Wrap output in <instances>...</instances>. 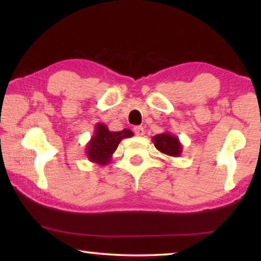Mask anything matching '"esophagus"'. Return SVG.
Segmentation results:
<instances>
[{"label": "esophagus", "mask_w": 261, "mask_h": 261, "mask_svg": "<svg viewBox=\"0 0 261 261\" xmlns=\"http://www.w3.org/2000/svg\"><path fill=\"white\" fill-rule=\"evenodd\" d=\"M134 132L136 134V136H139V137L145 135V130H144L143 126H135L134 127Z\"/></svg>", "instance_id": "34e87169"}]
</instances>
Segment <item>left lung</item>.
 <instances>
[{"instance_id": "1", "label": "left lung", "mask_w": 261, "mask_h": 261, "mask_svg": "<svg viewBox=\"0 0 261 261\" xmlns=\"http://www.w3.org/2000/svg\"><path fill=\"white\" fill-rule=\"evenodd\" d=\"M152 139L158 151L168 156L177 158L182 154L183 145L180 144L178 137L171 135L170 132H163V134L156 135Z\"/></svg>"}]
</instances>
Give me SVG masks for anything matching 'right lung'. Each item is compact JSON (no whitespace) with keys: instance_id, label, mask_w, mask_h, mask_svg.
<instances>
[{"instance_id":"add662e5","label":"right lung","mask_w":261,"mask_h":261,"mask_svg":"<svg viewBox=\"0 0 261 261\" xmlns=\"http://www.w3.org/2000/svg\"><path fill=\"white\" fill-rule=\"evenodd\" d=\"M134 132L129 129L122 131H109L108 126L102 123L95 125L93 136L86 144V156L88 161L98 166H106L110 163L114 152L122 139L131 138Z\"/></svg>"}]
</instances>
